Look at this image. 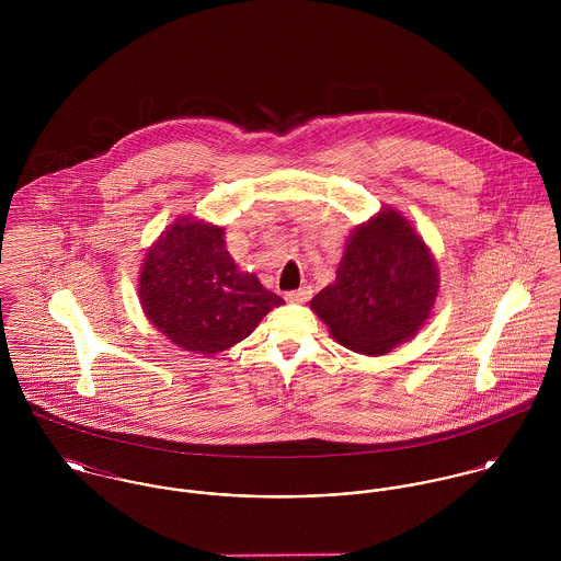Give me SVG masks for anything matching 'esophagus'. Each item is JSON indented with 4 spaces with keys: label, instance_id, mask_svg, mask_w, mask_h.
<instances>
[{
    "label": "esophagus",
    "instance_id": "1",
    "mask_svg": "<svg viewBox=\"0 0 561 561\" xmlns=\"http://www.w3.org/2000/svg\"><path fill=\"white\" fill-rule=\"evenodd\" d=\"M311 294H313V289H311V287H300V289H296V291H287V294H285V298H287L289 302L302 305V302H307V300L311 298Z\"/></svg>",
    "mask_w": 561,
    "mask_h": 561
}]
</instances>
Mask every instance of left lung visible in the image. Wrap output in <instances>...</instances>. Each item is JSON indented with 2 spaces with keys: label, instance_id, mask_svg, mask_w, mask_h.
Segmentation results:
<instances>
[{
  "label": "left lung",
  "instance_id": "1",
  "mask_svg": "<svg viewBox=\"0 0 561 561\" xmlns=\"http://www.w3.org/2000/svg\"><path fill=\"white\" fill-rule=\"evenodd\" d=\"M438 287L427 243L398 209L382 207L350 233L336 278L311 309L347 350L385 356L430 320Z\"/></svg>",
  "mask_w": 561,
  "mask_h": 561
}]
</instances>
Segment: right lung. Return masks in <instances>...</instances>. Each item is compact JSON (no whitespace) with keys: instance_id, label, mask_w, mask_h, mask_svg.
<instances>
[{"instance_id":"1","label":"right lung","mask_w":561,"mask_h":561,"mask_svg":"<svg viewBox=\"0 0 561 561\" xmlns=\"http://www.w3.org/2000/svg\"><path fill=\"white\" fill-rule=\"evenodd\" d=\"M140 305L161 334L192 354L214 356L243 341L285 305L227 250L225 227L179 216L147 250Z\"/></svg>"}]
</instances>
